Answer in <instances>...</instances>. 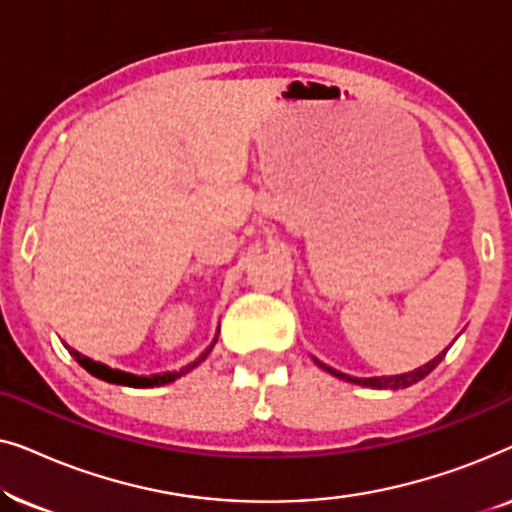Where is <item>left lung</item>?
Masks as SVG:
<instances>
[{
	"instance_id": "8db88e82",
	"label": "left lung",
	"mask_w": 512,
	"mask_h": 512,
	"mask_svg": "<svg viewBox=\"0 0 512 512\" xmlns=\"http://www.w3.org/2000/svg\"><path fill=\"white\" fill-rule=\"evenodd\" d=\"M445 359V352L438 354L436 359L426 363V366H419L412 370V373H403V375H391V377H349L345 373H338V370H333L331 366H324V363H319L321 368L328 370V373L340 377V380H347V382H354V384H361V387H373V389H403V387H410V384H415L419 380H424L426 375L431 373L433 368L438 366L440 361Z\"/></svg>"
}]
</instances>
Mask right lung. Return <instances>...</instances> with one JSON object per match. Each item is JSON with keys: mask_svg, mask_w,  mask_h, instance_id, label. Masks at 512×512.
Returning a JSON list of instances; mask_svg holds the SVG:
<instances>
[{"mask_svg": "<svg viewBox=\"0 0 512 512\" xmlns=\"http://www.w3.org/2000/svg\"><path fill=\"white\" fill-rule=\"evenodd\" d=\"M67 349H69V354L74 356L76 361H79V366H83L88 370L90 375H95V377H100V380H104V382H111V384H123V387H139V389H146V387H160V384H170V382H174L177 380V377H181V375H186L188 370H193L195 366H198V363L205 359V356L209 354V349L205 354L200 356L198 361H193V363H188V366H184L181 370H172V373H163V375H151V377H139V375H130V373H123V370H114V368H109V366H104V363H97V361H93V359H88V356H83V354H79L76 352V349H72L69 345H65Z\"/></svg>", "mask_w": 512, "mask_h": 512, "instance_id": "add662e5", "label": "right lung"}]
</instances>
